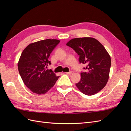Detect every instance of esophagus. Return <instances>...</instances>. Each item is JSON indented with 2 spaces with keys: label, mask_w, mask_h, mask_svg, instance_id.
<instances>
[{
  "label": "esophagus",
  "mask_w": 131,
  "mask_h": 131,
  "mask_svg": "<svg viewBox=\"0 0 131 131\" xmlns=\"http://www.w3.org/2000/svg\"><path fill=\"white\" fill-rule=\"evenodd\" d=\"M67 74H69V75H71V74H73L74 73V72H73V71H70V72H67L66 73Z\"/></svg>",
  "instance_id": "obj_1"
}]
</instances>
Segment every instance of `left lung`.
Masks as SVG:
<instances>
[{
  "instance_id": "left-lung-1",
  "label": "left lung",
  "mask_w": 131,
  "mask_h": 131,
  "mask_svg": "<svg viewBox=\"0 0 131 131\" xmlns=\"http://www.w3.org/2000/svg\"><path fill=\"white\" fill-rule=\"evenodd\" d=\"M79 55L80 63L86 65L81 73V79L76 85L82 93L88 96L97 93L108 81L111 58L104 47L97 39L90 38H74L66 44Z\"/></svg>"
}]
</instances>
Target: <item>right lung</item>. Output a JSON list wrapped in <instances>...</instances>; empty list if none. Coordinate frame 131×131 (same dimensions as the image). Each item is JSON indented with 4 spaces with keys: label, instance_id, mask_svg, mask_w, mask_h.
<instances>
[{
    "label": "right lung",
    "instance_id": "add662e5",
    "mask_svg": "<svg viewBox=\"0 0 131 131\" xmlns=\"http://www.w3.org/2000/svg\"><path fill=\"white\" fill-rule=\"evenodd\" d=\"M60 41L47 39L30 43L23 51L18 63V69L25 85L33 93H46L54 85L59 77L51 69L50 53Z\"/></svg>",
    "mask_w": 131,
    "mask_h": 131
}]
</instances>
